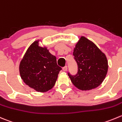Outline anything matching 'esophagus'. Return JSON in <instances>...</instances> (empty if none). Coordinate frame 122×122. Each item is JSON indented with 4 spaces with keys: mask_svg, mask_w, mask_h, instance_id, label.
Returning a JSON list of instances; mask_svg holds the SVG:
<instances>
[{
    "mask_svg": "<svg viewBox=\"0 0 122 122\" xmlns=\"http://www.w3.org/2000/svg\"><path fill=\"white\" fill-rule=\"evenodd\" d=\"M62 70H63L64 71H66L67 70V66H65V67H64L63 68H62Z\"/></svg>",
    "mask_w": 122,
    "mask_h": 122,
    "instance_id": "obj_1",
    "label": "esophagus"
}]
</instances>
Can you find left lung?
Masks as SVG:
<instances>
[{
  "label": "left lung",
  "instance_id": "8db88e82",
  "mask_svg": "<svg viewBox=\"0 0 122 122\" xmlns=\"http://www.w3.org/2000/svg\"><path fill=\"white\" fill-rule=\"evenodd\" d=\"M73 55L77 64V73L76 75L68 73L73 85L82 91L92 89L101 85L108 71L106 55L92 42L81 36Z\"/></svg>",
  "mask_w": 122,
  "mask_h": 122
}]
</instances>
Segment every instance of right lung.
Masks as SVG:
<instances>
[{
	"label": "right lung",
	"mask_w": 122,
	"mask_h": 122,
	"mask_svg": "<svg viewBox=\"0 0 122 122\" xmlns=\"http://www.w3.org/2000/svg\"><path fill=\"white\" fill-rule=\"evenodd\" d=\"M61 69L55 56L46 47L39 46V40L30 46L20 64V76L24 82L41 92L54 87Z\"/></svg>",
	"instance_id": "1"
}]
</instances>
